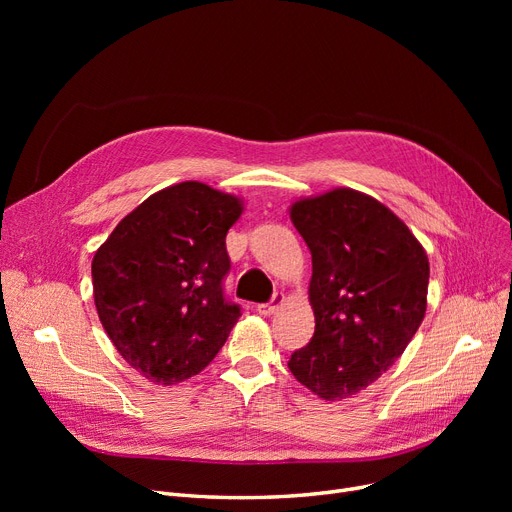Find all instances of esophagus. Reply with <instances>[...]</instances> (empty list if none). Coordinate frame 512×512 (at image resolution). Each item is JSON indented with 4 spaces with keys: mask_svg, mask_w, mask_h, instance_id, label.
I'll return each instance as SVG.
<instances>
[{
    "mask_svg": "<svg viewBox=\"0 0 512 512\" xmlns=\"http://www.w3.org/2000/svg\"><path fill=\"white\" fill-rule=\"evenodd\" d=\"M284 301H286L284 294L276 292L270 303H261V305H257V311H259V315H274V313L278 311V307H280Z\"/></svg>",
    "mask_w": 512,
    "mask_h": 512,
    "instance_id": "esophagus-1",
    "label": "esophagus"
}]
</instances>
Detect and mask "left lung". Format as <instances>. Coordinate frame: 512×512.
Segmentation results:
<instances>
[{
  "label": "left lung",
  "instance_id": "left-lung-1",
  "mask_svg": "<svg viewBox=\"0 0 512 512\" xmlns=\"http://www.w3.org/2000/svg\"><path fill=\"white\" fill-rule=\"evenodd\" d=\"M290 220L311 251L315 332L288 369L319 398H348L388 371L419 330L429 261L396 213L353 188L294 201Z\"/></svg>",
  "mask_w": 512,
  "mask_h": 512
}]
</instances>
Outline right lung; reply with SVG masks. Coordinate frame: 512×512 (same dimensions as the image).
<instances>
[{"label":"right lung","instance_id":"obj_1","mask_svg":"<svg viewBox=\"0 0 512 512\" xmlns=\"http://www.w3.org/2000/svg\"><path fill=\"white\" fill-rule=\"evenodd\" d=\"M242 199L180 182L153 193L97 249L91 274L103 330L143 378L172 386L218 355L240 317L222 280Z\"/></svg>","mask_w":512,"mask_h":512}]
</instances>
